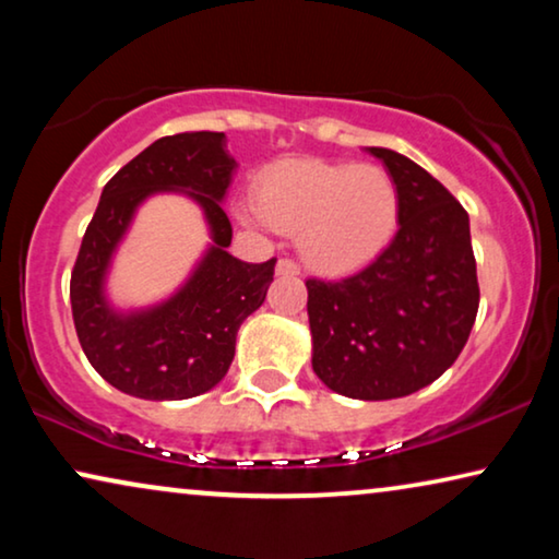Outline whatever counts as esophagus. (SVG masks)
<instances>
[{"label": "esophagus", "mask_w": 559, "mask_h": 559, "mask_svg": "<svg viewBox=\"0 0 559 559\" xmlns=\"http://www.w3.org/2000/svg\"><path fill=\"white\" fill-rule=\"evenodd\" d=\"M277 274H282V277H295V274H300V266H297L295 259H280Z\"/></svg>", "instance_id": "1"}]
</instances>
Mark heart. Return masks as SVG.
Returning a JSON list of instances; mask_svg holds the SVG:
<instances>
[{
  "mask_svg": "<svg viewBox=\"0 0 559 559\" xmlns=\"http://www.w3.org/2000/svg\"><path fill=\"white\" fill-rule=\"evenodd\" d=\"M257 209L272 228L300 236L310 266L341 274L369 264L392 241L400 195L379 165L295 163L264 180Z\"/></svg>",
  "mask_w": 559,
  "mask_h": 559,
  "instance_id": "b5f03b06",
  "label": "heart"
}]
</instances>
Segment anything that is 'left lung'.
<instances>
[{"mask_svg":"<svg viewBox=\"0 0 559 559\" xmlns=\"http://www.w3.org/2000/svg\"><path fill=\"white\" fill-rule=\"evenodd\" d=\"M400 195V231L361 272L308 280L312 371L350 400H396L442 377L478 312L468 213L409 157L369 147Z\"/></svg>","mask_w":559,"mask_h":559,"instance_id":"8db88e82","label":"left lung"}]
</instances>
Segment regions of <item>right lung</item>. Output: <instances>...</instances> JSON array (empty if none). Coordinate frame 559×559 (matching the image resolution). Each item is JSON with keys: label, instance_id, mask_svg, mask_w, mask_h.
Masks as SVG:
<instances>
[{"label": "right lung", "instance_id": "1", "mask_svg": "<svg viewBox=\"0 0 559 559\" xmlns=\"http://www.w3.org/2000/svg\"><path fill=\"white\" fill-rule=\"evenodd\" d=\"M236 159L224 132L163 136L104 186L71 272V308L91 366L119 392L152 402L190 400L226 377L236 333L264 302L277 259L249 264L226 251L231 221L221 209ZM180 189L202 205L214 243L170 301L136 313L105 302L103 280L144 197Z\"/></svg>", "mask_w": 559, "mask_h": 559}]
</instances>
